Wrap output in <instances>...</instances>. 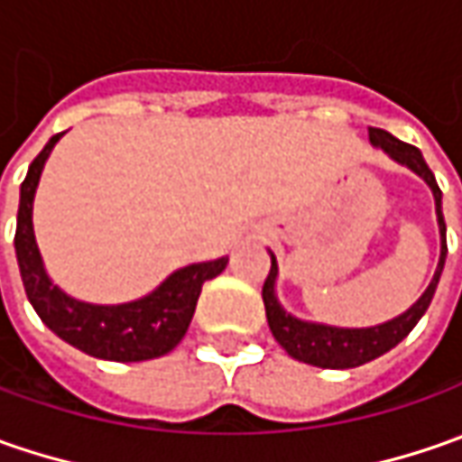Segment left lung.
<instances>
[{
  "label": "left lung",
  "instance_id": "8db88e82",
  "mask_svg": "<svg viewBox=\"0 0 462 462\" xmlns=\"http://www.w3.org/2000/svg\"><path fill=\"white\" fill-rule=\"evenodd\" d=\"M370 141L375 146H381L383 152H388L396 162L406 164L409 169H414L419 177L427 180V185L432 187V195H435L437 205V221H439V234H442V252H439V264H437V273L430 282V288L424 291V295L419 298L417 303L406 313H401L399 319L381 324V327L373 328H334V327H321V324H306V321H298L291 313L280 309L275 298V277H277V264L273 257V267H270V275L262 285V300H264V310H267V324L270 331L275 337L280 346L295 357L300 363L316 365V367H331V370H345V367H357V365L370 363L375 357L385 355L388 349L399 345L401 339L417 327L419 319L424 316V310L430 309L432 298H435L437 282L442 275V267H445V254H448V241H445V218H442V192L437 187L435 174L432 169L427 167L424 156L419 152L417 146L411 143H403L396 135L385 134L381 128H370Z\"/></svg>",
  "mask_w": 462,
  "mask_h": 462
}]
</instances>
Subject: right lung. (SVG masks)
I'll return each mask as SVG.
<instances>
[{
    "mask_svg": "<svg viewBox=\"0 0 462 462\" xmlns=\"http://www.w3.org/2000/svg\"><path fill=\"white\" fill-rule=\"evenodd\" d=\"M59 138L61 134L53 135L43 146V152L32 159L25 182L20 187L14 252L20 262L27 300L43 319L45 327L56 331L63 342L74 345L92 357L113 360V363H141V360L162 357L182 342L203 291V282L221 275L228 264V257L182 267L174 275H169L152 295L123 306H92L61 293L45 275L32 234L35 187L41 180L45 159Z\"/></svg>",
    "mask_w": 462,
    "mask_h": 462,
    "instance_id": "obj_1",
    "label": "right lung"
}]
</instances>
